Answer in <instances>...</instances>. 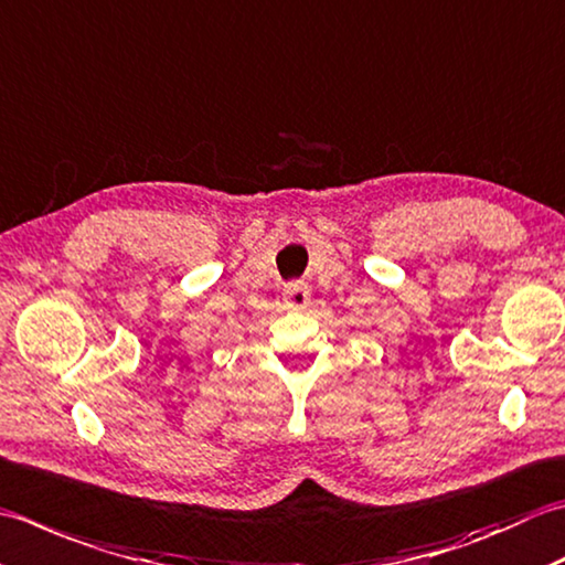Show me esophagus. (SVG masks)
<instances>
[{"mask_svg": "<svg viewBox=\"0 0 565 565\" xmlns=\"http://www.w3.org/2000/svg\"><path fill=\"white\" fill-rule=\"evenodd\" d=\"M311 303V289L303 279H296L291 284H286L284 289V306L291 308V311H303V308Z\"/></svg>", "mask_w": 565, "mask_h": 565, "instance_id": "obj_1", "label": "esophagus"}]
</instances>
